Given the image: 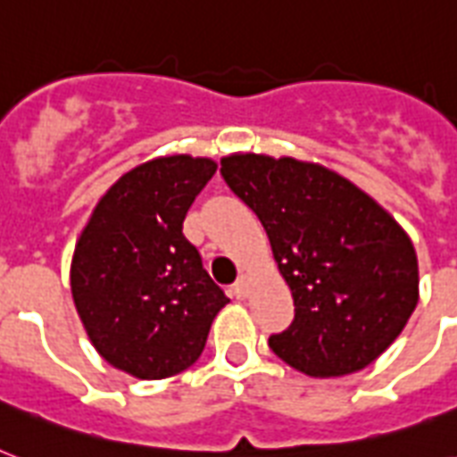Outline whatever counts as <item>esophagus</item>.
<instances>
[{
    "label": "esophagus",
    "instance_id": "esophagus-1",
    "mask_svg": "<svg viewBox=\"0 0 457 457\" xmlns=\"http://www.w3.org/2000/svg\"><path fill=\"white\" fill-rule=\"evenodd\" d=\"M232 289H235L237 299H244L249 294V275H239V279H237Z\"/></svg>",
    "mask_w": 457,
    "mask_h": 457
}]
</instances>
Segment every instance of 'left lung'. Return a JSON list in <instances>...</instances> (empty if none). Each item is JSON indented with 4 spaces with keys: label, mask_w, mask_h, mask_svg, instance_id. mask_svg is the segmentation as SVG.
I'll return each mask as SVG.
<instances>
[{
    "label": "left lung",
    "mask_w": 457,
    "mask_h": 457,
    "mask_svg": "<svg viewBox=\"0 0 457 457\" xmlns=\"http://www.w3.org/2000/svg\"><path fill=\"white\" fill-rule=\"evenodd\" d=\"M228 187L258 215L294 320L270 348L311 377H341L382 355L418 305V256L401 225L353 182L296 158L235 154Z\"/></svg>",
    "instance_id": "obj_1"
}]
</instances>
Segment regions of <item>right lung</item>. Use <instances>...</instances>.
<instances>
[{
  "label": "right lung",
  "instance_id": "right-lung-1",
  "mask_svg": "<svg viewBox=\"0 0 457 457\" xmlns=\"http://www.w3.org/2000/svg\"><path fill=\"white\" fill-rule=\"evenodd\" d=\"M215 168L185 154L137 165L104 194L78 239L75 308L99 355L128 375L163 379L189 368L229 303L182 235Z\"/></svg>",
  "mask_w": 457,
  "mask_h": 457
}]
</instances>
